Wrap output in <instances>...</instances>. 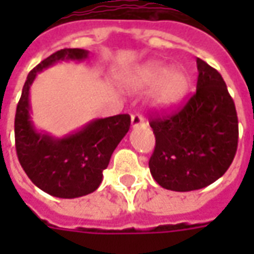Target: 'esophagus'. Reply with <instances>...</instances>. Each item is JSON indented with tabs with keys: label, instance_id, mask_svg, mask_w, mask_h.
<instances>
[{
	"label": "esophagus",
	"instance_id": "esophagus-1",
	"mask_svg": "<svg viewBox=\"0 0 254 254\" xmlns=\"http://www.w3.org/2000/svg\"><path fill=\"white\" fill-rule=\"evenodd\" d=\"M130 124H132V127H144L145 125V120H144L143 116H140V114H133L130 117Z\"/></svg>",
	"mask_w": 254,
	"mask_h": 254
}]
</instances>
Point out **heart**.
Returning a JSON list of instances; mask_svg holds the SVG:
<instances>
[{"instance_id":"heart-1","label":"heart","mask_w":254,"mask_h":254,"mask_svg":"<svg viewBox=\"0 0 254 254\" xmlns=\"http://www.w3.org/2000/svg\"><path fill=\"white\" fill-rule=\"evenodd\" d=\"M124 85L130 91L154 89V103L162 107H171L180 103L189 89V76L180 67L171 69L163 63L145 64L127 74L122 80Z\"/></svg>"}]
</instances>
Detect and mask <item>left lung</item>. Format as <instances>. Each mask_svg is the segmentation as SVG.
Segmentation results:
<instances>
[{
	"label": "left lung",
	"mask_w": 254,
	"mask_h": 254,
	"mask_svg": "<svg viewBox=\"0 0 254 254\" xmlns=\"http://www.w3.org/2000/svg\"><path fill=\"white\" fill-rule=\"evenodd\" d=\"M196 63V94L181 110L149 122L156 138L149 171L169 190L211 185L227 171L238 145L237 111L223 77L200 58Z\"/></svg>",
	"instance_id": "8db88e82"
}]
</instances>
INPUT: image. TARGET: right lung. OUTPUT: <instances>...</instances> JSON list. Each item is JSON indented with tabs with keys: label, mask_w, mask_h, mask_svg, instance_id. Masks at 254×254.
Returning a JSON list of instances; mask_svg holds the SVG:
<instances>
[{
	"label": "right lung",
	"mask_w": 254,
	"mask_h": 254,
	"mask_svg": "<svg viewBox=\"0 0 254 254\" xmlns=\"http://www.w3.org/2000/svg\"><path fill=\"white\" fill-rule=\"evenodd\" d=\"M88 53L63 49L43 60L28 73L16 109L14 140L20 165L36 187L60 198L85 196L99 188L103 170L130 127L127 114L92 120L64 137H54L35 127L30 89L38 73L63 61H84Z\"/></svg>",
	"instance_id": "right-lung-1"
}]
</instances>
